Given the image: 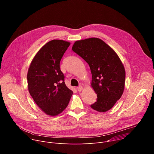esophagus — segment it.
<instances>
[{
  "mask_svg": "<svg viewBox=\"0 0 154 154\" xmlns=\"http://www.w3.org/2000/svg\"><path fill=\"white\" fill-rule=\"evenodd\" d=\"M77 90H78V91L80 92V91H82L83 90V87L82 86H79V87H77Z\"/></svg>",
  "mask_w": 154,
  "mask_h": 154,
  "instance_id": "34e87169",
  "label": "esophagus"
}]
</instances>
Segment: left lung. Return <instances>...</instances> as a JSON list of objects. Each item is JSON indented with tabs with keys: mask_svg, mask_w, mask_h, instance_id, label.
<instances>
[{
	"mask_svg": "<svg viewBox=\"0 0 154 154\" xmlns=\"http://www.w3.org/2000/svg\"><path fill=\"white\" fill-rule=\"evenodd\" d=\"M72 49L90 66L91 86L97 96V101L91 107L99 112L108 111L124 90L125 71L119 56L97 38L76 41Z\"/></svg>",
	"mask_w": 154,
	"mask_h": 154,
	"instance_id": "1",
	"label": "left lung"
}]
</instances>
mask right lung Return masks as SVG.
<instances>
[{"label": "right lung", "mask_w": 154, "mask_h": 154, "mask_svg": "<svg viewBox=\"0 0 154 154\" xmlns=\"http://www.w3.org/2000/svg\"><path fill=\"white\" fill-rule=\"evenodd\" d=\"M70 45L60 39L49 41L36 53L28 70L29 93L38 107L49 116L62 113L73 94L66 86L60 68L61 59Z\"/></svg>", "instance_id": "right-lung-1"}]
</instances>
